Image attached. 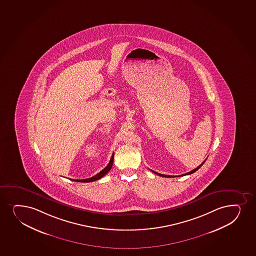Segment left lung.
<instances>
[{
	"instance_id": "8db88e82",
	"label": "left lung",
	"mask_w": 256,
	"mask_h": 256,
	"mask_svg": "<svg viewBox=\"0 0 256 256\" xmlns=\"http://www.w3.org/2000/svg\"><path fill=\"white\" fill-rule=\"evenodd\" d=\"M206 160H204V162H202L200 166H198V167H197V168H194V170H191V172H188V173H186V174H180V176H186V174H192V173H194V172H197L198 168H200V167H202V166H203V164H204V162H206ZM152 172H154L155 174H158V176H162V178H176V176H168V174H160V173H158V172H154V170H152Z\"/></svg>"
}]
</instances>
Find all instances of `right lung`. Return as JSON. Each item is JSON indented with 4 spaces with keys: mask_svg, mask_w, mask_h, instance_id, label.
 Returning a JSON list of instances; mask_svg holds the SVG:
<instances>
[{
    "mask_svg": "<svg viewBox=\"0 0 256 256\" xmlns=\"http://www.w3.org/2000/svg\"><path fill=\"white\" fill-rule=\"evenodd\" d=\"M113 162H114V152L112 154V158L110 160V162H108L107 166L104 170H102L98 174H96V176H94L92 178L83 179V180H74V179H71V180H74V182H94V180H100V178H102L104 176H106L110 170Z\"/></svg>",
    "mask_w": 256,
    "mask_h": 256,
    "instance_id": "add662e5",
    "label": "right lung"
}]
</instances>
